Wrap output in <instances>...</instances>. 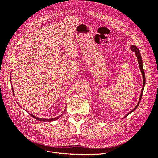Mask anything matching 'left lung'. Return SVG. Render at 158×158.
I'll list each match as a JSON object with an SVG mask.
<instances>
[{"label":"left lung","mask_w":158,"mask_h":158,"mask_svg":"<svg viewBox=\"0 0 158 158\" xmlns=\"http://www.w3.org/2000/svg\"><path fill=\"white\" fill-rule=\"evenodd\" d=\"M131 50L135 52V54L137 56L138 58V64H139V66H140V70L142 72V77H143V80H144V82H143V85H142V92H141V94H140V99H139V101H138V103L137 104V106L134 108L131 111L129 112L128 113H127L126 115L124 117V118H125L126 117H127L129 114H131L132 112H133L138 107V105H139L140 101H141V98H142V94H143V91H144V85H145V83H146V78H145V73H144V69H143V66H142V56H141V55H140V50L138 49V47L135 45H132L131 46Z\"/></svg>","instance_id":"obj_1"}]
</instances>
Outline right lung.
Listing matches in <instances>:
<instances>
[{"instance_id": "add662e5", "label": "right lung", "mask_w": 158, "mask_h": 158, "mask_svg": "<svg viewBox=\"0 0 158 158\" xmlns=\"http://www.w3.org/2000/svg\"><path fill=\"white\" fill-rule=\"evenodd\" d=\"M10 80H11V77H10ZM12 92H13V94H14V90H13V88H12ZM64 111H65V110H64ZM30 115L32 117H33L34 118H35V119H37V120H38V121H44V122H45V121H55V120H56V119H58L59 117H61V115H60V116H59V117H55V118H38V117H36L35 116H34V115H33V114H30Z\"/></svg>"}]
</instances>
